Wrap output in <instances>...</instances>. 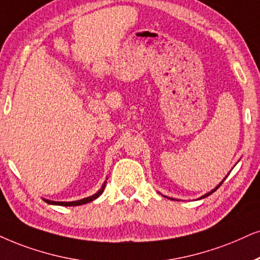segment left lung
Wrapping results in <instances>:
<instances>
[{"instance_id": "left-lung-1", "label": "left lung", "mask_w": 260, "mask_h": 260, "mask_svg": "<svg viewBox=\"0 0 260 260\" xmlns=\"http://www.w3.org/2000/svg\"><path fill=\"white\" fill-rule=\"evenodd\" d=\"M224 180H225V177H224ZM224 180H223V181H224ZM223 181H222L221 183H219V185H218L217 187H216V188H213L212 190H210V192H209V193H206V194H204L203 197H200V199H203V198H205V197H209L210 194H212V193H213V192H215V190H216V189H217V188H218V187L222 185V183H223Z\"/></svg>"}]
</instances>
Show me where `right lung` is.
Returning a JSON list of instances; mask_svg holds the SVG:
<instances>
[{"mask_svg":"<svg viewBox=\"0 0 260 260\" xmlns=\"http://www.w3.org/2000/svg\"><path fill=\"white\" fill-rule=\"evenodd\" d=\"M106 183H107V181L103 183L102 188L98 190L97 193H94V194L91 196V197H87V198H84V199H80V200H75V202H52V200H48V199H44V202H47L48 204H51V205H61V206H78V205H83V204H87V203L92 202V200L97 199L98 197H100L102 193H103L104 187H106Z\"/></svg>","mask_w":260,"mask_h":260,"instance_id":"right-lung-1","label":"right lung"}]
</instances>
